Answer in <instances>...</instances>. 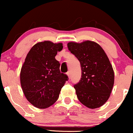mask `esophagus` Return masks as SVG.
Listing matches in <instances>:
<instances>
[{
    "mask_svg": "<svg viewBox=\"0 0 133 133\" xmlns=\"http://www.w3.org/2000/svg\"><path fill=\"white\" fill-rule=\"evenodd\" d=\"M66 75H67V76H68V78H70V72H67V73H66Z\"/></svg>",
    "mask_w": 133,
    "mask_h": 133,
    "instance_id": "esophagus-1",
    "label": "esophagus"
}]
</instances>
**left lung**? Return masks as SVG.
I'll return each mask as SVG.
<instances>
[{"label":"left lung","mask_w":133,"mask_h":133,"mask_svg":"<svg viewBox=\"0 0 133 133\" xmlns=\"http://www.w3.org/2000/svg\"><path fill=\"white\" fill-rule=\"evenodd\" d=\"M67 46L81 65V78L74 86L79 101L89 109L102 107L109 98L114 82V70L107 54L92 41L69 42Z\"/></svg>","instance_id":"left-lung-1"}]
</instances>
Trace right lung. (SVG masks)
I'll list each match as a JSON object with an SVG mask.
<instances>
[{
    "mask_svg": "<svg viewBox=\"0 0 133 133\" xmlns=\"http://www.w3.org/2000/svg\"><path fill=\"white\" fill-rule=\"evenodd\" d=\"M62 49L61 43L44 41L35 44L26 56L21 70V85L27 100L37 108L52 105L68 80L55 58Z\"/></svg>",
    "mask_w": 133,
    "mask_h": 133,
    "instance_id": "1",
    "label": "right lung"
}]
</instances>
